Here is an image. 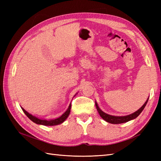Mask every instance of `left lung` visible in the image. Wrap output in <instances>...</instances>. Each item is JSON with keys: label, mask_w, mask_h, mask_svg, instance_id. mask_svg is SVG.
I'll list each match as a JSON object with an SVG mask.
<instances>
[{"label": "left lung", "mask_w": 161, "mask_h": 161, "mask_svg": "<svg viewBox=\"0 0 161 161\" xmlns=\"http://www.w3.org/2000/svg\"><path fill=\"white\" fill-rule=\"evenodd\" d=\"M148 100H149V97L145 102V104H143L138 111H135L131 114L125 115V116H114V115H108L107 114H106V113H104V111H102L100 108V107H98V104L96 102H95V106H96V108L99 113V114H100V115L101 116V118H102V119H104L106 122L111 123V124H121V123L129 122L130 120H131V119H133L137 118L138 116L141 114V112L143 111V109L145 108Z\"/></svg>", "instance_id": "8db88e82"}]
</instances>
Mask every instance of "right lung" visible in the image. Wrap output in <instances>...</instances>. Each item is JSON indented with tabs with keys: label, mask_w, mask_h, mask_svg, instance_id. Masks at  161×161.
Listing matches in <instances>:
<instances>
[{
	"label": "right lung",
	"mask_w": 161,
	"mask_h": 161,
	"mask_svg": "<svg viewBox=\"0 0 161 161\" xmlns=\"http://www.w3.org/2000/svg\"><path fill=\"white\" fill-rule=\"evenodd\" d=\"M22 108L23 111L25 113V114L28 116V118L30 119H31L33 122L36 123V124L44 125V126H55V125L61 124V123H63L67 119V118L68 117V115H69L70 113L71 103L69 104V107H68L66 112L64 113V114L61 115L60 117L57 118L56 119H44L38 118H36V116L32 115V114H29V113L28 111H26L23 108Z\"/></svg>",
	"instance_id": "1"
}]
</instances>
